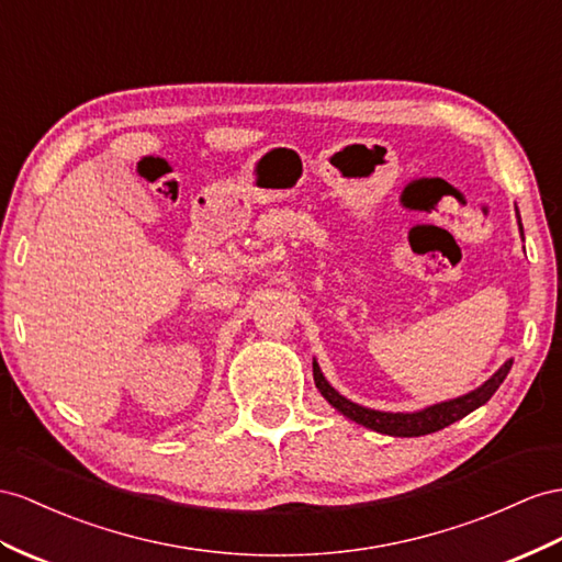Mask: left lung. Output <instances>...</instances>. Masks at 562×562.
<instances>
[{"instance_id":"1","label":"left lung","mask_w":562,"mask_h":562,"mask_svg":"<svg viewBox=\"0 0 562 562\" xmlns=\"http://www.w3.org/2000/svg\"><path fill=\"white\" fill-rule=\"evenodd\" d=\"M510 366H513V361L503 363L482 386H477V390L465 394V396L443 401V404H435V406L415 411V413H384V411H372V408L353 404V401L344 398L335 390V386L325 380L321 366L315 361H313V380H315V386H318V392L325 396L327 404L337 408L341 415H347L349 420L363 425L368 429H375V431H380V435L423 437V435H431V431L449 427L451 423L465 418V415L472 413L474 408L484 406L486 401L494 396L501 382L506 380V375L510 372Z\"/></svg>"}]
</instances>
